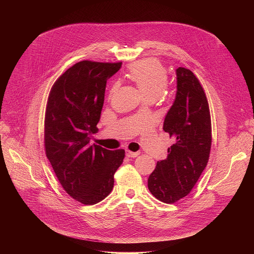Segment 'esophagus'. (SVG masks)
<instances>
[{
    "mask_svg": "<svg viewBox=\"0 0 254 254\" xmlns=\"http://www.w3.org/2000/svg\"><path fill=\"white\" fill-rule=\"evenodd\" d=\"M141 152L140 151H136V152H133V151H130V150H126V155L128 157H137Z\"/></svg>",
    "mask_w": 254,
    "mask_h": 254,
    "instance_id": "34e87169",
    "label": "esophagus"
}]
</instances>
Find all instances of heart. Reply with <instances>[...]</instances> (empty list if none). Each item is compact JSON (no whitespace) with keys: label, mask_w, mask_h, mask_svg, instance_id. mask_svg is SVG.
Here are the masks:
<instances>
[{"label":"heart","mask_w":254,"mask_h":254,"mask_svg":"<svg viewBox=\"0 0 254 254\" xmlns=\"http://www.w3.org/2000/svg\"><path fill=\"white\" fill-rule=\"evenodd\" d=\"M129 77L138 87L143 98L160 96L168 84L166 69L155 60L136 63L129 70Z\"/></svg>","instance_id":"heart-1"}]
</instances>
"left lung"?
<instances>
[{
    "instance_id": "obj_1",
    "label": "left lung",
    "mask_w": 254,
    "mask_h": 254,
    "mask_svg": "<svg viewBox=\"0 0 254 254\" xmlns=\"http://www.w3.org/2000/svg\"><path fill=\"white\" fill-rule=\"evenodd\" d=\"M177 91L163 130L174 139L167 158L149 175V191L162 202L174 203L190 193L208 162L211 119L204 91L190 70L176 69Z\"/></svg>"
}]
</instances>
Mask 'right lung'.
<instances>
[{
  "label": "right lung",
  "instance_id": "right-lung-1",
  "mask_svg": "<svg viewBox=\"0 0 254 254\" xmlns=\"http://www.w3.org/2000/svg\"><path fill=\"white\" fill-rule=\"evenodd\" d=\"M121 65L77 63L56 81L48 99L46 154L63 188L83 204H96L109 195L125 157L123 149L90 145L92 133L98 130L107 81Z\"/></svg>",
  "mask_w": 254,
  "mask_h": 254
}]
</instances>
